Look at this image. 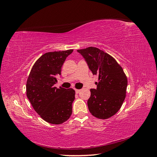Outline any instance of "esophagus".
<instances>
[{
    "mask_svg": "<svg viewBox=\"0 0 157 157\" xmlns=\"http://www.w3.org/2000/svg\"><path fill=\"white\" fill-rule=\"evenodd\" d=\"M75 93L78 94L80 92V89H75Z\"/></svg>",
    "mask_w": 157,
    "mask_h": 157,
    "instance_id": "1",
    "label": "esophagus"
}]
</instances>
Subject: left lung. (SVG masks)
<instances>
[{
	"label": "left lung",
	"mask_w": 157,
	"mask_h": 157,
	"mask_svg": "<svg viewBox=\"0 0 157 157\" xmlns=\"http://www.w3.org/2000/svg\"><path fill=\"white\" fill-rule=\"evenodd\" d=\"M77 51L93 74L98 76L97 89H90L89 110L96 118H109L120 110L126 98V75L113 57L98 48L90 47Z\"/></svg>",
	"instance_id": "left-lung-1"
}]
</instances>
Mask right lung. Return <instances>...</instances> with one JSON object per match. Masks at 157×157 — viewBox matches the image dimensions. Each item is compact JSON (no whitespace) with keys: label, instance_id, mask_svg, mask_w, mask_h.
<instances>
[{"label":"right lung","instance_id":"right-lung-1","mask_svg":"<svg viewBox=\"0 0 157 157\" xmlns=\"http://www.w3.org/2000/svg\"><path fill=\"white\" fill-rule=\"evenodd\" d=\"M72 49L44 54L35 62L26 83V95L34 110L46 122L60 124L72 113L73 89H57L56 76Z\"/></svg>","mask_w":157,"mask_h":157}]
</instances>
